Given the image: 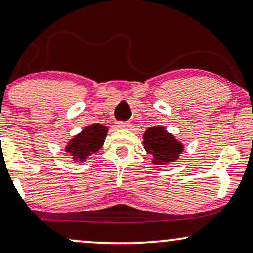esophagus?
<instances>
[{
  "label": "esophagus",
  "mask_w": 253,
  "mask_h": 253,
  "mask_svg": "<svg viewBox=\"0 0 253 253\" xmlns=\"http://www.w3.org/2000/svg\"><path fill=\"white\" fill-rule=\"evenodd\" d=\"M117 126L119 127V128H125V129H127V128H129L130 126H132V124H130L129 121H120V123H118Z\"/></svg>",
  "instance_id": "obj_1"
}]
</instances>
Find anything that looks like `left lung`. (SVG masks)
Returning <instances> with one entry per match:
<instances>
[{
	"instance_id": "left-lung-1",
	"label": "left lung",
	"mask_w": 253,
	"mask_h": 253,
	"mask_svg": "<svg viewBox=\"0 0 253 253\" xmlns=\"http://www.w3.org/2000/svg\"><path fill=\"white\" fill-rule=\"evenodd\" d=\"M143 140L145 149L154 156L153 162L155 165L175 161L183 150V146L162 126H153L147 129Z\"/></svg>"
}]
</instances>
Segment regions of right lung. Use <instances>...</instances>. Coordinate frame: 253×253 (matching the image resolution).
<instances>
[{"label": "right lung", "instance_id": "1", "mask_svg": "<svg viewBox=\"0 0 253 253\" xmlns=\"http://www.w3.org/2000/svg\"><path fill=\"white\" fill-rule=\"evenodd\" d=\"M106 133V126H103V125L97 124L87 126L81 134L73 137L69 142L66 150L72 153L76 160L84 161L85 158L100 149Z\"/></svg>", "mask_w": 253, "mask_h": 253}]
</instances>
